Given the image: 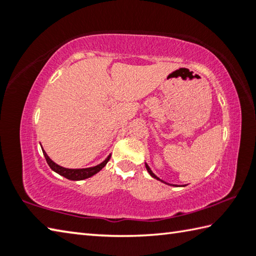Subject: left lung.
Instances as JSON below:
<instances>
[{
	"label": "left lung",
	"instance_id": "left-lung-1",
	"mask_svg": "<svg viewBox=\"0 0 256 256\" xmlns=\"http://www.w3.org/2000/svg\"><path fill=\"white\" fill-rule=\"evenodd\" d=\"M146 170H148V174H150V176H152V178H154V179H156V180H159V181H161V182H164V184H170V186H174V187H176V184H168V182H166V181H164V180H161L160 178H159V176H156L154 174H153L152 172V170L150 169V166H148V164H146Z\"/></svg>",
	"mask_w": 256,
	"mask_h": 256
}]
</instances>
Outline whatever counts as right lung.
Returning a JSON list of instances; mask_svg holds the SVG:
<instances>
[{"instance_id":"1","label":"right lung","mask_w":256,"mask_h":256,"mask_svg":"<svg viewBox=\"0 0 256 256\" xmlns=\"http://www.w3.org/2000/svg\"><path fill=\"white\" fill-rule=\"evenodd\" d=\"M41 148H42V146H41ZM42 152L51 170H54V172L64 176V178H67L69 180H75V181L90 178V176L96 174L97 172H100V171L104 168L106 164L108 162V160L110 159V154L103 162H102V164H97L95 166H90V168H85V169H68V168H64V166H59L57 164H54V162L48 156V154L46 153L44 148H42Z\"/></svg>"}]
</instances>
